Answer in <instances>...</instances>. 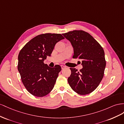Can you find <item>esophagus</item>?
<instances>
[{"instance_id":"obj_1","label":"esophagus","mask_w":124,"mask_h":124,"mask_svg":"<svg viewBox=\"0 0 124 124\" xmlns=\"http://www.w3.org/2000/svg\"><path fill=\"white\" fill-rule=\"evenodd\" d=\"M61 69H62V70H63V69H64L66 67L65 66H64V65H61Z\"/></svg>"}]
</instances>
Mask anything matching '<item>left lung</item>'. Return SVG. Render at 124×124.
I'll return each mask as SVG.
<instances>
[{
  "label": "left lung",
  "mask_w": 124,
  "mask_h": 124,
  "mask_svg": "<svg viewBox=\"0 0 124 124\" xmlns=\"http://www.w3.org/2000/svg\"><path fill=\"white\" fill-rule=\"evenodd\" d=\"M74 49V59L82 60L79 72L70 68L71 74L68 81L72 89L81 95L89 94L100 84L106 66L103 48L94 38L83 31H73L62 34Z\"/></svg>",
  "instance_id": "1"
}]
</instances>
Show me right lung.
Instances as JSON below:
<instances>
[{
    "label": "right lung",
    "mask_w": 124,
    "mask_h": 124,
    "mask_svg": "<svg viewBox=\"0 0 124 124\" xmlns=\"http://www.w3.org/2000/svg\"><path fill=\"white\" fill-rule=\"evenodd\" d=\"M63 39L60 34L39 35L20 51L17 69L24 86L34 96H45L54 88L61 68L59 65L50 68L44 61L51 56L55 44Z\"/></svg>",
    "instance_id": "1"
}]
</instances>
